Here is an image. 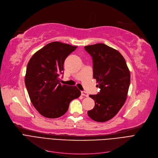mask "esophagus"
<instances>
[{
	"instance_id": "esophagus-1",
	"label": "esophagus",
	"mask_w": 158,
	"mask_h": 158,
	"mask_svg": "<svg viewBox=\"0 0 158 158\" xmlns=\"http://www.w3.org/2000/svg\"><path fill=\"white\" fill-rule=\"evenodd\" d=\"M81 95L83 96H85V97H88V96H89V94L87 93L86 92H85V91H81Z\"/></svg>"
}]
</instances>
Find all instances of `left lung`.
<instances>
[{"instance_id":"8db88e82","label":"left lung","mask_w":158,"mask_h":158,"mask_svg":"<svg viewBox=\"0 0 158 158\" xmlns=\"http://www.w3.org/2000/svg\"><path fill=\"white\" fill-rule=\"evenodd\" d=\"M93 62V78L100 89L98 94L90 95L95 101L94 108L87 112L96 122L112 118L124 105L130 85V73L124 58L117 50L103 44L86 46Z\"/></svg>"}]
</instances>
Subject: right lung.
I'll return each instance as SVG.
<instances>
[{"instance_id":"1","label":"right lung","mask_w":158,"mask_h":158,"mask_svg":"<svg viewBox=\"0 0 158 158\" xmlns=\"http://www.w3.org/2000/svg\"><path fill=\"white\" fill-rule=\"evenodd\" d=\"M77 46L52 42L35 52L27 64L25 86L34 108L43 116L55 118L65 114L70 102L81 95L76 86L62 85L63 65Z\"/></svg>"}]
</instances>
